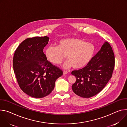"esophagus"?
Masks as SVG:
<instances>
[{
    "label": "esophagus",
    "mask_w": 127,
    "mask_h": 127,
    "mask_svg": "<svg viewBox=\"0 0 127 127\" xmlns=\"http://www.w3.org/2000/svg\"><path fill=\"white\" fill-rule=\"evenodd\" d=\"M68 73V72L67 71H63V74H66Z\"/></svg>",
    "instance_id": "1"
}]
</instances>
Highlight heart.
Returning a JSON list of instances; mask_svg holds the SVG:
<instances>
[{
	"instance_id": "heart-1",
	"label": "heart",
	"mask_w": 127,
	"mask_h": 127,
	"mask_svg": "<svg viewBox=\"0 0 127 127\" xmlns=\"http://www.w3.org/2000/svg\"><path fill=\"white\" fill-rule=\"evenodd\" d=\"M95 52V46L79 38H68L59 41L58 46L50 45L45 51L47 58L52 63L58 65L65 59V68L73 67L80 69L86 66L93 58Z\"/></svg>"
}]
</instances>
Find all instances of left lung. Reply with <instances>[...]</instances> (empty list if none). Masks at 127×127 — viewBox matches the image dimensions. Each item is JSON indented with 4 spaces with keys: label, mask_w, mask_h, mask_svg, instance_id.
<instances>
[{
    "label": "left lung",
    "mask_w": 127,
    "mask_h": 127,
    "mask_svg": "<svg viewBox=\"0 0 127 127\" xmlns=\"http://www.w3.org/2000/svg\"><path fill=\"white\" fill-rule=\"evenodd\" d=\"M114 64V53L109 42L105 41L85 67L71 72L76 77L72 86L74 93L83 98L98 94L111 78Z\"/></svg>",
    "instance_id": "1"
}]
</instances>
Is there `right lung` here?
Returning a JSON list of instances; mask_svg holds the SVG:
<instances>
[{"mask_svg": "<svg viewBox=\"0 0 127 127\" xmlns=\"http://www.w3.org/2000/svg\"><path fill=\"white\" fill-rule=\"evenodd\" d=\"M49 37L28 38L15 51L13 68L21 89L28 95L36 98L49 95L55 87L56 79L62 70L47 60L43 52Z\"/></svg>", "mask_w": 127, "mask_h": 127, "instance_id": "obj_1", "label": "right lung"}]
</instances>
